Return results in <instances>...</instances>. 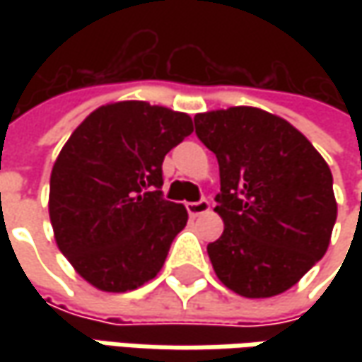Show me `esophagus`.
<instances>
[{
	"label": "esophagus",
	"instance_id": "1",
	"mask_svg": "<svg viewBox=\"0 0 362 362\" xmlns=\"http://www.w3.org/2000/svg\"><path fill=\"white\" fill-rule=\"evenodd\" d=\"M207 211H209V202L207 199H202L197 203H187V214L191 217H199L203 214H207Z\"/></svg>",
	"mask_w": 362,
	"mask_h": 362
}]
</instances>
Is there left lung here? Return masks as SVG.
I'll list each match as a JSON object with an SVG mask.
<instances>
[{
  "label": "left lung",
  "mask_w": 362,
  "mask_h": 362,
  "mask_svg": "<svg viewBox=\"0 0 362 362\" xmlns=\"http://www.w3.org/2000/svg\"><path fill=\"white\" fill-rule=\"evenodd\" d=\"M195 132L219 163L216 211L226 228L207 245L219 282L245 298L290 290L327 254L337 221L327 160L256 106L199 112Z\"/></svg>",
  "instance_id": "1"
}]
</instances>
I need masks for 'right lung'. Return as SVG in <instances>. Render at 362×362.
Listing matches in <instances>:
<instances>
[{"label": "right lung", "mask_w": 362, "mask_h": 362, "mask_svg": "<svg viewBox=\"0 0 362 362\" xmlns=\"http://www.w3.org/2000/svg\"><path fill=\"white\" fill-rule=\"evenodd\" d=\"M191 132L185 112L120 100L92 110L66 141L49 175V221L90 286L129 292L160 272L189 219L160 195L163 160Z\"/></svg>", "instance_id": "1"}]
</instances>
